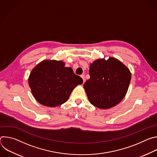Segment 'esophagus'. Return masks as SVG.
<instances>
[{"label": "esophagus", "instance_id": "1", "mask_svg": "<svg viewBox=\"0 0 157 157\" xmlns=\"http://www.w3.org/2000/svg\"><path fill=\"white\" fill-rule=\"evenodd\" d=\"M81 77L82 78V80H83V82L84 83V82H85V81H86V78H85V76H84V75H81Z\"/></svg>", "mask_w": 157, "mask_h": 157}]
</instances>
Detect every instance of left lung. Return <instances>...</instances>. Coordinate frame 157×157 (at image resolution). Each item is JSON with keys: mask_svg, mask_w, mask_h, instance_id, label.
I'll list each match as a JSON object with an SVG mask.
<instances>
[{"mask_svg": "<svg viewBox=\"0 0 157 157\" xmlns=\"http://www.w3.org/2000/svg\"><path fill=\"white\" fill-rule=\"evenodd\" d=\"M89 79L83 86L91 104L101 109L114 107L125 96L131 73L119 59L100 58L89 66Z\"/></svg>", "mask_w": 157, "mask_h": 157, "instance_id": "left-lung-1", "label": "left lung"}]
</instances>
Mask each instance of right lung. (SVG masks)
Instances as JSON below:
<instances>
[{"label":"right lung","mask_w":157,"mask_h":157,"mask_svg":"<svg viewBox=\"0 0 157 157\" xmlns=\"http://www.w3.org/2000/svg\"><path fill=\"white\" fill-rule=\"evenodd\" d=\"M64 66L63 61L45 59L32 70L29 85L41 104L51 107L63 104L75 87L82 83V79L74 74L71 68Z\"/></svg>","instance_id":"1"}]
</instances>
